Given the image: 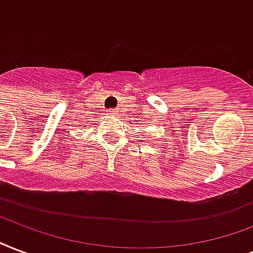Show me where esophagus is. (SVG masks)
I'll list each match as a JSON object with an SVG mask.
<instances>
[{"instance_id":"obj_1","label":"esophagus","mask_w":253,"mask_h":253,"mask_svg":"<svg viewBox=\"0 0 253 253\" xmlns=\"http://www.w3.org/2000/svg\"><path fill=\"white\" fill-rule=\"evenodd\" d=\"M109 114L110 115H115V114H118V111L117 110H109Z\"/></svg>"}]
</instances>
